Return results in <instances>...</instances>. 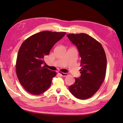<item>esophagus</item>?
<instances>
[{"instance_id":"34e87169","label":"esophagus","mask_w":123,"mask_h":123,"mask_svg":"<svg viewBox=\"0 0 123 123\" xmlns=\"http://www.w3.org/2000/svg\"><path fill=\"white\" fill-rule=\"evenodd\" d=\"M58 72V74H61V76L62 77H66L68 75V74L67 73H63V72Z\"/></svg>"}]
</instances>
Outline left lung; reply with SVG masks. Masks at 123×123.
Segmentation results:
<instances>
[{
    "mask_svg": "<svg viewBox=\"0 0 123 123\" xmlns=\"http://www.w3.org/2000/svg\"><path fill=\"white\" fill-rule=\"evenodd\" d=\"M77 46L81 57V76L69 86V90L75 97L86 99L92 97L105 80L107 59L101 44L87 34L67 35Z\"/></svg>",
    "mask_w": 123,
    "mask_h": 123,
    "instance_id": "left-lung-1",
    "label": "left lung"
}]
</instances>
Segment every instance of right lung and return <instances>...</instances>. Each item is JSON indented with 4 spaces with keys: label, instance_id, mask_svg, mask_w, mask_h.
<instances>
[{
    "label": "right lung",
    "instance_id": "right-lung-1",
    "mask_svg": "<svg viewBox=\"0 0 123 123\" xmlns=\"http://www.w3.org/2000/svg\"><path fill=\"white\" fill-rule=\"evenodd\" d=\"M66 34V32L43 31L31 36L22 43L18 52L16 72L27 92L38 95L51 86L56 73L43 67L44 57Z\"/></svg>",
    "mask_w": 123,
    "mask_h": 123
}]
</instances>
